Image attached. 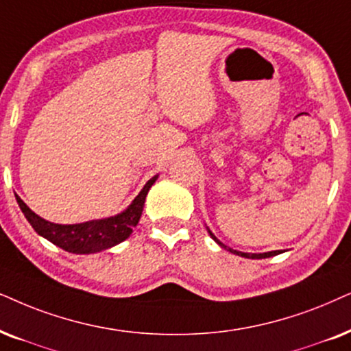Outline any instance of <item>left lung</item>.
<instances>
[{
  "mask_svg": "<svg viewBox=\"0 0 351 351\" xmlns=\"http://www.w3.org/2000/svg\"><path fill=\"white\" fill-rule=\"evenodd\" d=\"M206 230H208V234L211 235V239L215 240V242L219 245L221 248H224V250H227V252H230V253H234V254H239V256H243V258H250V259H263V258H271V256H276V254H279L280 253V250H276V252H267V253H243V252H239V250H234V248H230V247H227V245H224L221 242L219 239H217V237L213 234L211 230H209V227H206Z\"/></svg>",
  "mask_w": 351,
  "mask_h": 351,
  "instance_id": "left-lung-1",
  "label": "left lung"
}]
</instances>
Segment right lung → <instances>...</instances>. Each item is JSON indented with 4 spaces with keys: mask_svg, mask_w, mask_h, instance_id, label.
Masks as SVG:
<instances>
[{
    "mask_svg": "<svg viewBox=\"0 0 351 351\" xmlns=\"http://www.w3.org/2000/svg\"><path fill=\"white\" fill-rule=\"evenodd\" d=\"M156 179L158 176L152 177L143 185V189L140 190V193L134 198V202L119 215L104 217V219L80 222V224H54V222H49L35 215L17 195L16 199L36 234L69 253L90 254L103 252V250L114 247V245L129 239L132 232H134V227L138 224L143 211L145 198H147L149 189H152Z\"/></svg>",
    "mask_w": 351,
    "mask_h": 351,
    "instance_id": "1",
    "label": "right lung"
}]
</instances>
